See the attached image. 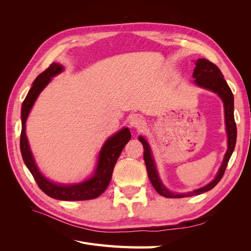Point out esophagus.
<instances>
[{"mask_svg": "<svg viewBox=\"0 0 251 251\" xmlns=\"http://www.w3.org/2000/svg\"><path fill=\"white\" fill-rule=\"evenodd\" d=\"M130 125L134 127L141 128L144 126V119L139 115H134L130 119Z\"/></svg>", "mask_w": 251, "mask_h": 251, "instance_id": "esophagus-1", "label": "esophagus"}]
</instances>
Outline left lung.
<instances>
[{"mask_svg":"<svg viewBox=\"0 0 251 251\" xmlns=\"http://www.w3.org/2000/svg\"><path fill=\"white\" fill-rule=\"evenodd\" d=\"M193 77L195 78V82L197 85L202 88L211 90L212 92L217 93L220 97L222 98V100L224 102V110H225L226 130H227V134H228V149H227L223 163L221 165V168H220L217 177L215 178L214 181L210 182V183L207 184L206 186L196 189V191L192 193L174 194L168 191V189H166L161 183L160 179L158 177V174L155 168L153 157H151V154L149 144L146 141V139L140 136L139 140L142 143L143 150H144L143 159L147 165L149 179L151 181V183L153 184L154 188L156 189V192L159 195L165 197V198H184V197L197 196V195L203 194L205 192H208L211 188H214L223 177L225 170L227 168V164H228V161L234 150L235 141H237V125H235L234 116H233V94L228 85H227L226 80L224 79L221 70H220L215 64L209 62L208 59L199 58L196 63V68L193 74Z\"/></svg>","mask_w":251,"mask_h":251,"instance_id":"1","label":"left lung"}]
</instances>
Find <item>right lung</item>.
Returning a JSON list of instances; mask_svg holds the SVG:
<instances>
[{"instance_id": "1", "label": "right lung", "mask_w": 251, "mask_h": 251, "mask_svg": "<svg viewBox=\"0 0 251 251\" xmlns=\"http://www.w3.org/2000/svg\"><path fill=\"white\" fill-rule=\"evenodd\" d=\"M63 71V66L56 63H52L46 70L42 72L37 76L31 89L23 101L22 104V132L20 139V148L23 160H24L26 166L32 176L35 182L42 191L48 195L51 198L64 201H81V200H91L100 197L108 187L114 166L117 161L119 155L123 151L124 148L127 141L131 139V133L127 127L120 130L117 134L112 136L111 138L104 143L103 148L100 151V159L95 171L94 176L76 185H57L52 183L49 180L45 178L43 175L37 170L34 163L31 151L29 149V144L27 141V136L25 133V124L29 112L31 110L35 100L41 93V91L47 86L51 77L55 76L56 74Z\"/></svg>"}]
</instances>
